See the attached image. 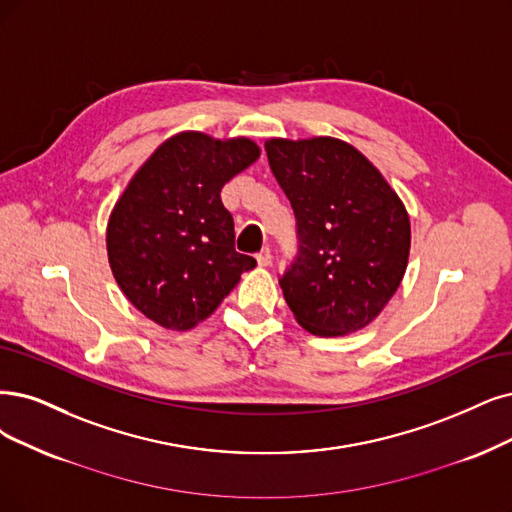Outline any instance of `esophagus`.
Listing matches in <instances>:
<instances>
[{
  "label": "esophagus",
  "instance_id": "esophagus-1",
  "mask_svg": "<svg viewBox=\"0 0 512 512\" xmlns=\"http://www.w3.org/2000/svg\"><path fill=\"white\" fill-rule=\"evenodd\" d=\"M257 263H259L261 268L272 266V251L270 249H263L261 253H257Z\"/></svg>",
  "mask_w": 512,
  "mask_h": 512
}]
</instances>
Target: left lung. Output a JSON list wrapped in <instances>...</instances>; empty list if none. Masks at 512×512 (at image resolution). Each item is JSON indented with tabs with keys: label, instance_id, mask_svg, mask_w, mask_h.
<instances>
[{
	"label": "left lung",
	"instance_id": "left-lung-1",
	"mask_svg": "<svg viewBox=\"0 0 512 512\" xmlns=\"http://www.w3.org/2000/svg\"><path fill=\"white\" fill-rule=\"evenodd\" d=\"M266 154L297 219L299 251L280 278L295 320L320 337L367 327L407 270L405 204L346 141L270 139Z\"/></svg>",
	"mask_w": 512,
	"mask_h": 512
}]
</instances>
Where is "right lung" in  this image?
<instances>
[{
    "label": "right lung",
    "instance_id": "1",
    "mask_svg": "<svg viewBox=\"0 0 512 512\" xmlns=\"http://www.w3.org/2000/svg\"><path fill=\"white\" fill-rule=\"evenodd\" d=\"M261 154L246 137L179 132L137 170L107 223V257L122 293L164 329L211 316L255 259L236 253L221 187Z\"/></svg>",
    "mask_w": 512,
    "mask_h": 512
}]
</instances>
